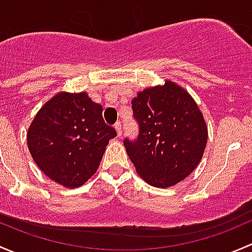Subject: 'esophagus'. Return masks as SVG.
Here are the masks:
<instances>
[{
	"instance_id": "34e87169",
	"label": "esophagus",
	"mask_w": 252,
	"mask_h": 252,
	"mask_svg": "<svg viewBox=\"0 0 252 252\" xmlns=\"http://www.w3.org/2000/svg\"><path fill=\"white\" fill-rule=\"evenodd\" d=\"M115 131H116V133H118V137L120 138L121 134H123V128H121V124L120 123L115 124Z\"/></svg>"
}]
</instances>
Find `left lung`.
<instances>
[{"mask_svg":"<svg viewBox=\"0 0 252 252\" xmlns=\"http://www.w3.org/2000/svg\"><path fill=\"white\" fill-rule=\"evenodd\" d=\"M132 110L139 133L124 145L138 175L158 188L175 186L190 175L207 142V126L191 95L166 81L137 93Z\"/></svg>","mask_w":252,"mask_h":252,"instance_id":"8db88e82","label":"left lung"}]
</instances>
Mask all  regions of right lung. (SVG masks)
<instances>
[{
  "mask_svg": "<svg viewBox=\"0 0 252 252\" xmlns=\"http://www.w3.org/2000/svg\"><path fill=\"white\" fill-rule=\"evenodd\" d=\"M102 113L86 92H61L38 110L28 129V148L47 177L76 188L94 175L105 147L116 137Z\"/></svg>",
  "mask_w": 252,
  "mask_h": 252,
  "instance_id": "1",
  "label": "right lung"
}]
</instances>
